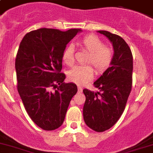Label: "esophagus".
Listing matches in <instances>:
<instances>
[{
  "label": "esophagus",
  "mask_w": 153,
  "mask_h": 153,
  "mask_svg": "<svg viewBox=\"0 0 153 153\" xmlns=\"http://www.w3.org/2000/svg\"><path fill=\"white\" fill-rule=\"evenodd\" d=\"M82 91H83V88H82L81 87H79V86H78V92H79V93H81Z\"/></svg>",
  "instance_id": "1"
}]
</instances>
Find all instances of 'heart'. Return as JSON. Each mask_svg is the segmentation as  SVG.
I'll use <instances>...</instances> for the list:
<instances>
[{"instance_id": "heart-1", "label": "heart", "mask_w": 153, "mask_h": 153, "mask_svg": "<svg viewBox=\"0 0 153 153\" xmlns=\"http://www.w3.org/2000/svg\"><path fill=\"white\" fill-rule=\"evenodd\" d=\"M78 45L82 50L88 52L84 63L90 65L75 66L68 72L67 77L70 82L84 85L94 77V70L92 67L95 69L98 74H104L113 64L114 54L110 47L104 45L103 41L94 34L84 36L79 40ZM62 61L68 66L74 65V48L73 45H68L63 50Z\"/></svg>"}]
</instances>
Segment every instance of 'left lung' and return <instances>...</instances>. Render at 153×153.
<instances>
[{
    "label": "left lung",
    "instance_id": "1",
    "mask_svg": "<svg viewBox=\"0 0 153 153\" xmlns=\"http://www.w3.org/2000/svg\"><path fill=\"white\" fill-rule=\"evenodd\" d=\"M98 33L107 36L114 48L113 64L94 83L97 93L84 89L86 97L83 108L85 123L97 132L113 127L123 114L132 88L133 55L126 41L117 34L105 30Z\"/></svg>",
    "mask_w": 153,
    "mask_h": 153
}]
</instances>
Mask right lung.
<instances>
[{"mask_svg": "<svg viewBox=\"0 0 153 153\" xmlns=\"http://www.w3.org/2000/svg\"><path fill=\"white\" fill-rule=\"evenodd\" d=\"M79 31L41 28L27 33L20 43L16 58L18 92L29 117L45 131L61 127L77 92L76 84L63 82L62 62L63 50Z\"/></svg>", "mask_w": 153, "mask_h": 153, "instance_id": "1", "label": "right lung"}]
</instances>
